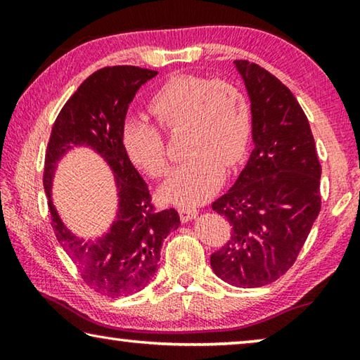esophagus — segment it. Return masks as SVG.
<instances>
[{
  "mask_svg": "<svg viewBox=\"0 0 360 360\" xmlns=\"http://www.w3.org/2000/svg\"><path fill=\"white\" fill-rule=\"evenodd\" d=\"M198 216V210L191 208V206H181L179 208V217L182 222H188Z\"/></svg>",
  "mask_w": 360,
  "mask_h": 360,
  "instance_id": "esophagus-1",
  "label": "esophagus"
}]
</instances>
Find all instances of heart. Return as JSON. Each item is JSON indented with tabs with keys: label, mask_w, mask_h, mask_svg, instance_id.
Returning <instances> with one entry per match:
<instances>
[{
	"label": "heart",
	"mask_w": 360,
	"mask_h": 360,
	"mask_svg": "<svg viewBox=\"0 0 360 360\" xmlns=\"http://www.w3.org/2000/svg\"><path fill=\"white\" fill-rule=\"evenodd\" d=\"M148 111L163 131L184 129L181 148L187 157L162 188L168 202L182 206L205 202L221 182L222 168L231 169L245 160L252 112L248 96L231 81L174 76L150 95ZM158 127L144 119H130L120 133L130 162L155 179L168 172L165 138Z\"/></svg>",
	"instance_id": "b5f03b06"
}]
</instances>
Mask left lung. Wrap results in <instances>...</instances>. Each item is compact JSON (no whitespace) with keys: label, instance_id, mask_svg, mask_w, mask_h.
I'll return each mask as SVG.
<instances>
[{"label":"left lung","instance_id":"8db88e82","mask_svg":"<svg viewBox=\"0 0 360 360\" xmlns=\"http://www.w3.org/2000/svg\"><path fill=\"white\" fill-rule=\"evenodd\" d=\"M235 65L251 98L255 148L230 191L211 205L231 227L211 266L225 283L262 288L285 275L308 238L321 211V163L294 94L257 63Z\"/></svg>","mask_w":360,"mask_h":360}]
</instances>
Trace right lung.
<instances>
[{
    "label": "right lung",
    "instance_id": "add662e5",
    "mask_svg": "<svg viewBox=\"0 0 360 360\" xmlns=\"http://www.w3.org/2000/svg\"><path fill=\"white\" fill-rule=\"evenodd\" d=\"M157 71L139 66H106L79 85L53 122L44 158V184L51 225L60 246L75 262L82 281L96 294L117 298L150 283L160 260V248L169 231L179 227L176 210L158 211L141 174L120 143L129 105L141 85ZM90 145L113 168L120 188L118 222L96 242L72 236L59 221L50 200L53 169L72 145Z\"/></svg>",
    "mask_w": 360,
    "mask_h": 360
}]
</instances>
